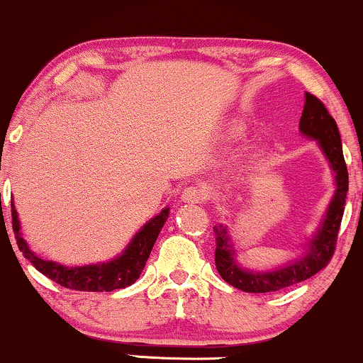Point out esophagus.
I'll use <instances>...</instances> for the list:
<instances>
[{"mask_svg": "<svg viewBox=\"0 0 363 363\" xmlns=\"http://www.w3.org/2000/svg\"><path fill=\"white\" fill-rule=\"evenodd\" d=\"M207 195H209L207 194V190L201 189V186L190 185L182 192V199L189 203H201L207 201Z\"/></svg>", "mask_w": 363, "mask_h": 363, "instance_id": "obj_1", "label": "esophagus"}]
</instances>
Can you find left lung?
Listing matches in <instances>:
<instances>
[{"label":"left lung","mask_w":363,"mask_h":363,"mask_svg":"<svg viewBox=\"0 0 363 363\" xmlns=\"http://www.w3.org/2000/svg\"><path fill=\"white\" fill-rule=\"evenodd\" d=\"M300 130L308 137L319 140L325 157L331 162V168L336 174L337 190L331 203H329L328 216H325L323 226L315 238L311 240V248L303 259L296 260L286 267H281L272 272H252L236 266L233 260L235 250L231 247L228 231L225 226H216V269L221 278L230 283L231 286L238 288L248 293H269L279 291L291 284L300 283L312 278L320 269H324L331 262L336 250L337 233H340L341 219L345 213L346 192H348V169L343 157V147H341V137L337 132L335 118L329 115L323 101L313 94H305V108L300 118Z\"/></svg>","instance_id":"8db88e82"}]
</instances>
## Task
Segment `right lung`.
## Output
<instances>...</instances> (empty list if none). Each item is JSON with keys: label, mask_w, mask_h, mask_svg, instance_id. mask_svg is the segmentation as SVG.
<instances>
[{"label": "right lung", "mask_w": 363, "mask_h": 363, "mask_svg": "<svg viewBox=\"0 0 363 363\" xmlns=\"http://www.w3.org/2000/svg\"><path fill=\"white\" fill-rule=\"evenodd\" d=\"M168 214L169 209H162L161 214L150 219L147 225L133 236L127 250L118 259L108 264H96V266L82 267H67L61 266V264L51 262V260L38 257L27 247L22 235H20L17 211H15L13 203H11V228H13L17 245L23 254V257L30 260V264L35 269L43 272L44 276H48L55 283H58L60 286L79 291H113L120 290V288H127L138 279L145 262H147L150 250H152L154 243H156L157 235H160L161 228L164 226L166 219H168Z\"/></svg>", "instance_id": "1"}]
</instances>
